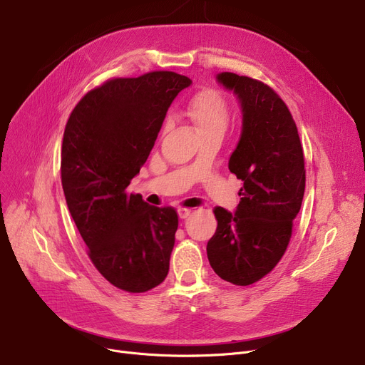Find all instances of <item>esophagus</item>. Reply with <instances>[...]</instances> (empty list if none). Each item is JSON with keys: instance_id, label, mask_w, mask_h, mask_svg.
<instances>
[{"instance_id": "1", "label": "esophagus", "mask_w": 365, "mask_h": 365, "mask_svg": "<svg viewBox=\"0 0 365 365\" xmlns=\"http://www.w3.org/2000/svg\"><path fill=\"white\" fill-rule=\"evenodd\" d=\"M190 213H192V210L190 208H179L178 210V215L180 219H187L190 216Z\"/></svg>"}]
</instances>
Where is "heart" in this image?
I'll list each match as a JSON object with an SVG mask.
<instances>
[{
  "instance_id": "1",
  "label": "heart",
  "mask_w": 365,
  "mask_h": 365,
  "mask_svg": "<svg viewBox=\"0 0 365 365\" xmlns=\"http://www.w3.org/2000/svg\"><path fill=\"white\" fill-rule=\"evenodd\" d=\"M185 112L187 118L194 123L200 136H207V134H222L223 136L229 118H231L223 96L210 88L197 93L186 105Z\"/></svg>"
}]
</instances>
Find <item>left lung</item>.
Masks as SVG:
<instances>
[{"instance_id": "left-lung-1", "label": "left lung", "mask_w": 365, "mask_h": 365, "mask_svg": "<svg viewBox=\"0 0 365 365\" xmlns=\"http://www.w3.org/2000/svg\"><path fill=\"white\" fill-rule=\"evenodd\" d=\"M216 81L241 106V134L227 167L242 180L235 213L215 208L217 229L207 242L215 272L235 285L269 274L284 256L304 194V160L292 113L266 84L220 72Z\"/></svg>"}]
</instances>
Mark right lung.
<instances>
[{
    "label": "right lung",
    "mask_w": 365,
    "mask_h": 365,
    "mask_svg": "<svg viewBox=\"0 0 365 365\" xmlns=\"http://www.w3.org/2000/svg\"><path fill=\"white\" fill-rule=\"evenodd\" d=\"M192 84L168 71L115 78L88 91L66 123L62 186L98 271L128 293L160 285L170 267L178 213L125 192L146 163L167 110Z\"/></svg>",
    "instance_id": "right-lung-1"
}]
</instances>
